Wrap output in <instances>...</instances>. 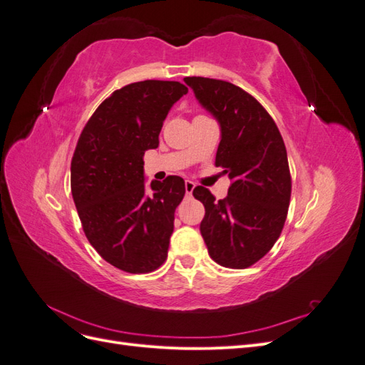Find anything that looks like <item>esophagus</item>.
I'll use <instances>...</instances> for the list:
<instances>
[{"label": "esophagus", "instance_id": "1", "mask_svg": "<svg viewBox=\"0 0 365 365\" xmlns=\"http://www.w3.org/2000/svg\"><path fill=\"white\" fill-rule=\"evenodd\" d=\"M184 185H185V193L190 196V195H192V192L195 190V187H196V184H195L193 181H190V180H185Z\"/></svg>", "mask_w": 365, "mask_h": 365}]
</instances>
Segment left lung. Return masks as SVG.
I'll use <instances>...</instances> for the list:
<instances>
[{"label": "left lung", "mask_w": 365, "mask_h": 365, "mask_svg": "<svg viewBox=\"0 0 365 365\" xmlns=\"http://www.w3.org/2000/svg\"><path fill=\"white\" fill-rule=\"evenodd\" d=\"M196 101L220 128L216 165L228 175L225 200L197 185L205 207L201 235L210 257L242 269L260 260L279 239L291 200V173L283 138L271 115L242 88L208 77H185Z\"/></svg>", "instance_id": "left-lung-1"}]
</instances>
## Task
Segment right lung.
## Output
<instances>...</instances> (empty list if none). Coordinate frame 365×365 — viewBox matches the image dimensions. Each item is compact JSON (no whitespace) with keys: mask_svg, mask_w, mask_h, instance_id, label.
<instances>
[{"mask_svg":"<svg viewBox=\"0 0 365 365\" xmlns=\"http://www.w3.org/2000/svg\"><path fill=\"white\" fill-rule=\"evenodd\" d=\"M189 88L143 81L114 91L96 109L71 160V193L86 239L113 267L143 274L168 259L181 176L146 185L145 152L157 149L163 121Z\"/></svg>","mask_w":365,"mask_h":365,"instance_id":"1","label":"right lung"}]
</instances>
